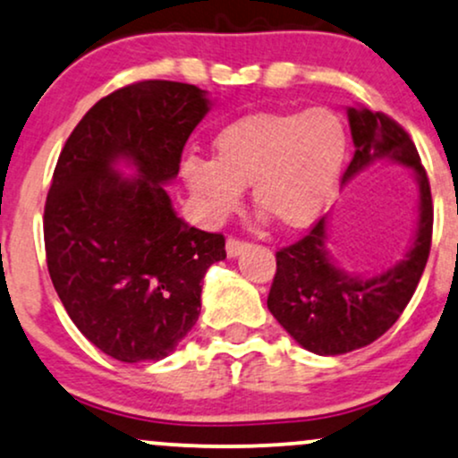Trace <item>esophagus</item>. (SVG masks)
<instances>
[{
	"label": "esophagus",
	"instance_id": "1",
	"mask_svg": "<svg viewBox=\"0 0 458 458\" xmlns=\"http://www.w3.org/2000/svg\"><path fill=\"white\" fill-rule=\"evenodd\" d=\"M245 250H247V243H245V241L234 239V236H228V241H225V253H228L230 258L239 256V253H241V251H245Z\"/></svg>",
	"mask_w": 458,
	"mask_h": 458
}]
</instances>
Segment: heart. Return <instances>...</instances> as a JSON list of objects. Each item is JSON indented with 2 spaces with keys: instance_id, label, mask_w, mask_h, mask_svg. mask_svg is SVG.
<instances>
[{
  "instance_id": "1",
  "label": "heart",
  "mask_w": 458,
  "mask_h": 458,
  "mask_svg": "<svg viewBox=\"0 0 458 458\" xmlns=\"http://www.w3.org/2000/svg\"><path fill=\"white\" fill-rule=\"evenodd\" d=\"M348 157V130L333 108L258 113L215 136L213 159L187 157L185 185L208 219L241 205L251 185L253 205L284 228L316 222L337 191Z\"/></svg>"
}]
</instances>
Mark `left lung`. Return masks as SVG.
<instances>
[{
    "mask_svg": "<svg viewBox=\"0 0 458 458\" xmlns=\"http://www.w3.org/2000/svg\"><path fill=\"white\" fill-rule=\"evenodd\" d=\"M348 119L356 151L344 181L382 157L405 164L420 187V222L405 260L377 277H352L335 267L324 247L327 217L275 253L277 271L267 299L268 310L302 348L319 356L345 354L382 337L414 296L431 251V185L414 140L384 113L350 108Z\"/></svg>",
    "mask_w": 458,
    "mask_h": 458,
    "instance_id": "obj_1",
    "label": "left lung"
}]
</instances>
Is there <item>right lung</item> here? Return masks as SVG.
Returning a JSON list of instances; mask_svg holds the SVG:
<instances>
[{"mask_svg": "<svg viewBox=\"0 0 458 458\" xmlns=\"http://www.w3.org/2000/svg\"><path fill=\"white\" fill-rule=\"evenodd\" d=\"M207 113L196 85L131 82L93 104L59 153L44 205L48 275L76 328L121 362L168 356L225 258L224 234L176 217L164 190ZM117 158L140 176L114 174Z\"/></svg>", "mask_w": 458, "mask_h": 458, "instance_id": "right-lung-1", "label": "right lung"}]
</instances>
